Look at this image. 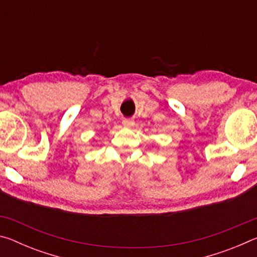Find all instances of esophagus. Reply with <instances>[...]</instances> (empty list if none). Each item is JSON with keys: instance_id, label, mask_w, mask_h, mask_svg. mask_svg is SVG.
Listing matches in <instances>:
<instances>
[{"instance_id": "1", "label": "esophagus", "mask_w": 257, "mask_h": 257, "mask_svg": "<svg viewBox=\"0 0 257 257\" xmlns=\"http://www.w3.org/2000/svg\"><path fill=\"white\" fill-rule=\"evenodd\" d=\"M122 124L125 125V127H133V125L135 124V122H134L133 119H124L122 121Z\"/></svg>"}]
</instances>
